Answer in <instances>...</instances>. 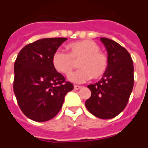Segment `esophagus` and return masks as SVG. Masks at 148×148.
<instances>
[{
    "instance_id": "obj_1",
    "label": "esophagus",
    "mask_w": 148,
    "mask_h": 148,
    "mask_svg": "<svg viewBox=\"0 0 148 148\" xmlns=\"http://www.w3.org/2000/svg\"><path fill=\"white\" fill-rule=\"evenodd\" d=\"M74 90H80V89H82V86H77V85H74Z\"/></svg>"
}]
</instances>
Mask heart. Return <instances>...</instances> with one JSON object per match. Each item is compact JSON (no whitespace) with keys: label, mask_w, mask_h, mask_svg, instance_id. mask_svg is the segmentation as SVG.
<instances>
[{"label":"heart","mask_w":148,"mask_h":148,"mask_svg":"<svg viewBox=\"0 0 148 148\" xmlns=\"http://www.w3.org/2000/svg\"><path fill=\"white\" fill-rule=\"evenodd\" d=\"M69 54L57 51L52 56V66L58 73L69 76L78 62L79 71L71 74L69 79L76 83L86 82L90 78L98 79L106 73L108 57L100 50L99 44L93 40L85 39L70 43Z\"/></svg>","instance_id":"1"}]
</instances>
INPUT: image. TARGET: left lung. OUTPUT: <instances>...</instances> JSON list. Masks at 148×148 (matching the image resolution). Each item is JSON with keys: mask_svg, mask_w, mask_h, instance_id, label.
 I'll return each instance as SVG.
<instances>
[{"mask_svg": "<svg viewBox=\"0 0 148 148\" xmlns=\"http://www.w3.org/2000/svg\"><path fill=\"white\" fill-rule=\"evenodd\" d=\"M108 53V66L101 81L88 86L91 97L86 101L90 113L101 119L116 116L126 107L134 85L133 61L119 43L101 38Z\"/></svg>", "mask_w": 148, "mask_h": 148, "instance_id": "8db88e82", "label": "left lung"}]
</instances>
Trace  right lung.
I'll return each instance as SVG.
<instances>
[{
    "mask_svg": "<svg viewBox=\"0 0 148 148\" xmlns=\"http://www.w3.org/2000/svg\"><path fill=\"white\" fill-rule=\"evenodd\" d=\"M66 38H45L22 48L14 64L13 91L27 117L44 122L60 111L73 84L52 66V56Z\"/></svg>",
    "mask_w": 148,
    "mask_h": 148,
    "instance_id": "add662e5",
    "label": "right lung"
}]
</instances>
